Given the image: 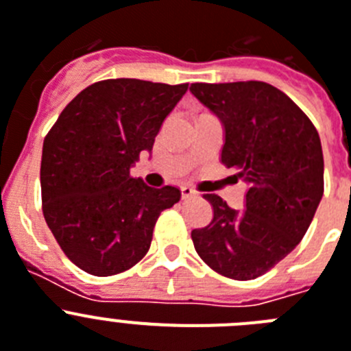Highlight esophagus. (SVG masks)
<instances>
[{
	"instance_id": "34e87169",
	"label": "esophagus",
	"mask_w": 351,
	"mask_h": 351,
	"mask_svg": "<svg viewBox=\"0 0 351 351\" xmlns=\"http://www.w3.org/2000/svg\"><path fill=\"white\" fill-rule=\"evenodd\" d=\"M196 196H197V193L194 191L193 187H187V185H185V187H182V199H191V197H196Z\"/></svg>"
}]
</instances>
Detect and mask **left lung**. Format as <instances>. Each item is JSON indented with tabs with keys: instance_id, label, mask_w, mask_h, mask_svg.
Wrapping results in <instances>:
<instances>
[{
	"instance_id": "left-lung-1",
	"label": "left lung",
	"mask_w": 351,
	"mask_h": 351,
	"mask_svg": "<svg viewBox=\"0 0 351 351\" xmlns=\"http://www.w3.org/2000/svg\"><path fill=\"white\" fill-rule=\"evenodd\" d=\"M193 95L221 120V160L249 185L243 210L217 194L208 226L193 230L194 247L212 270L249 281L263 276L304 239L323 196L318 130L293 100L261 81L194 83Z\"/></svg>"
}]
</instances>
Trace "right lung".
I'll list each match as a JSON object with an SVG mask.
<instances>
[{
  "label": "right lung",
  "instance_id": "right-lung-1",
  "mask_svg": "<svg viewBox=\"0 0 351 351\" xmlns=\"http://www.w3.org/2000/svg\"><path fill=\"white\" fill-rule=\"evenodd\" d=\"M189 84L106 79L84 88L44 139L42 210L74 265L91 276L125 272L148 252L160 212L180 201L171 185L130 176Z\"/></svg>",
  "mask_w": 351,
  "mask_h": 351
}]
</instances>
